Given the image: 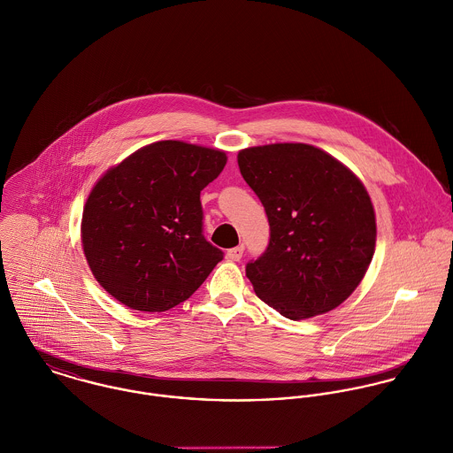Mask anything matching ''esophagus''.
I'll use <instances>...</instances> for the list:
<instances>
[{"label": "esophagus", "instance_id": "esophagus-1", "mask_svg": "<svg viewBox=\"0 0 453 453\" xmlns=\"http://www.w3.org/2000/svg\"><path fill=\"white\" fill-rule=\"evenodd\" d=\"M243 257V247H234L231 250H227V259L229 261H240Z\"/></svg>", "mask_w": 453, "mask_h": 453}]
</instances>
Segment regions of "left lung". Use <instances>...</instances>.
Segmentation results:
<instances>
[{"mask_svg":"<svg viewBox=\"0 0 453 453\" xmlns=\"http://www.w3.org/2000/svg\"><path fill=\"white\" fill-rule=\"evenodd\" d=\"M238 166L272 231L266 252L247 265L256 294L290 320L340 306L374 254V208L362 181L306 143L243 149Z\"/></svg>","mask_w":453,"mask_h":453,"instance_id":"left-lung-1","label":"left lung"}]
</instances>
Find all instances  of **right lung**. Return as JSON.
I'll use <instances>...</instances> for the list:
<instances>
[{"label": "right lung", "instance_id": "add662e5", "mask_svg": "<svg viewBox=\"0 0 453 453\" xmlns=\"http://www.w3.org/2000/svg\"><path fill=\"white\" fill-rule=\"evenodd\" d=\"M226 152L179 140L142 147L92 187L82 247L97 283L127 308L166 311L224 259L203 236L201 190Z\"/></svg>", "mask_w": 453, "mask_h": 453}]
</instances>
